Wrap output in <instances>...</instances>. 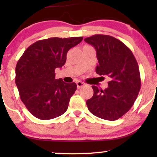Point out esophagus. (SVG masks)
Masks as SVG:
<instances>
[{"instance_id":"34e87169","label":"esophagus","mask_w":157,"mask_h":157,"mask_svg":"<svg viewBox=\"0 0 157 157\" xmlns=\"http://www.w3.org/2000/svg\"><path fill=\"white\" fill-rule=\"evenodd\" d=\"M76 85H77V88H78V89H80V88H81L82 86H84L86 83L83 82H81V81H78V82L76 83Z\"/></svg>"}]
</instances>
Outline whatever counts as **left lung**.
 Listing matches in <instances>:
<instances>
[{
	"label": "left lung",
	"instance_id": "8db88e82",
	"mask_svg": "<svg viewBox=\"0 0 157 157\" xmlns=\"http://www.w3.org/2000/svg\"><path fill=\"white\" fill-rule=\"evenodd\" d=\"M84 40L96 51L98 64L96 72L108 76V88L92 86L94 95L86 101L92 114L114 121L132 108L141 89L138 63L130 48L121 40L108 35H94Z\"/></svg>",
	"mask_w": 157,
	"mask_h": 157
}]
</instances>
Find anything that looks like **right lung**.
<instances>
[{
	"label": "right lung",
	"instance_id": "add662e5",
	"mask_svg": "<svg viewBox=\"0 0 157 157\" xmlns=\"http://www.w3.org/2000/svg\"><path fill=\"white\" fill-rule=\"evenodd\" d=\"M83 37L50 38L31 45L16 67V83L29 112L41 120L54 119L67 110L76 91L74 82L55 78V69L66 63V54Z\"/></svg>",
	"mask_w": 157,
	"mask_h": 157
}]
</instances>
